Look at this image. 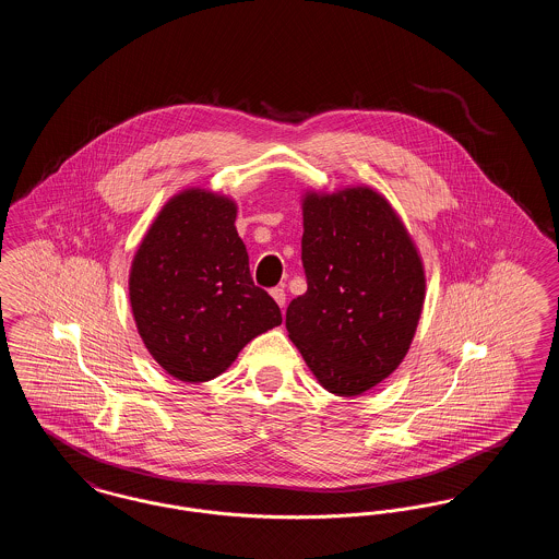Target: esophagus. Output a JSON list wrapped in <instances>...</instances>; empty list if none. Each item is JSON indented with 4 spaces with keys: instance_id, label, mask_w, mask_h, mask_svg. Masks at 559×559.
Returning a JSON list of instances; mask_svg holds the SVG:
<instances>
[{
    "instance_id": "1",
    "label": "esophagus",
    "mask_w": 559,
    "mask_h": 559,
    "mask_svg": "<svg viewBox=\"0 0 559 559\" xmlns=\"http://www.w3.org/2000/svg\"><path fill=\"white\" fill-rule=\"evenodd\" d=\"M270 295L274 297V301H276L281 308H285V304H287V293H285L283 287H274V289L270 292Z\"/></svg>"
}]
</instances>
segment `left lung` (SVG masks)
I'll return each instance as SVG.
<instances>
[{"label": "left lung", "mask_w": 559, "mask_h": 559, "mask_svg": "<svg viewBox=\"0 0 559 559\" xmlns=\"http://www.w3.org/2000/svg\"><path fill=\"white\" fill-rule=\"evenodd\" d=\"M301 264L308 292L287 308V331L320 385L358 396L396 371L426 299L417 249L371 188L304 199Z\"/></svg>", "instance_id": "obj_1"}]
</instances>
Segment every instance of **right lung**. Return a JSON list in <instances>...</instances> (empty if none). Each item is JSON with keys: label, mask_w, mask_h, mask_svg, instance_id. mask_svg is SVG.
Segmentation results:
<instances>
[{"label": "right lung", "mask_w": 559, "mask_h": 559, "mask_svg": "<svg viewBox=\"0 0 559 559\" xmlns=\"http://www.w3.org/2000/svg\"><path fill=\"white\" fill-rule=\"evenodd\" d=\"M235 219L233 201L185 190L163 207L133 258L138 333L180 381L217 377L253 337L283 322L276 301L251 278Z\"/></svg>", "instance_id": "add662e5"}]
</instances>
